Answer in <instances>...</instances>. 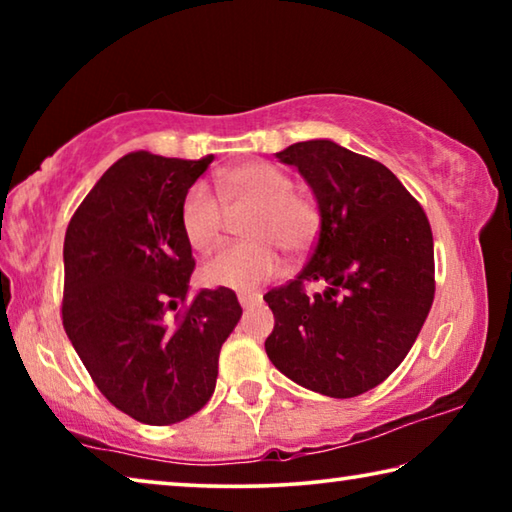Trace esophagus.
I'll list each match as a JSON object with an SVG mask.
<instances>
[{"label": "esophagus", "mask_w": 512, "mask_h": 512, "mask_svg": "<svg viewBox=\"0 0 512 512\" xmlns=\"http://www.w3.org/2000/svg\"><path fill=\"white\" fill-rule=\"evenodd\" d=\"M239 305L241 307H253V305H257V302H262V296H259V293H253V291H239Z\"/></svg>", "instance_id": "obj_1"}]
</instances>
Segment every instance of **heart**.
Segmentation results:
<instances>
[{
	"instance_id": "1",
	"label": "heart",
	"mask_w": 512,
	"mask_h": 512,
	"mask_svg": "<svg viewBox=\"0 0 512 512\" xmlns=\"http://www.w3.org/2000/svg\"><path fill=\"white\" fill-rule=\"evenodd\" d=\"M216 194L189 187L180 201V230L194 250H210L219 241L225 213L246 212L241 235L246 241L221 248L201 268L207 287L250 291L282 268L280 250L302 257L314 248L323 210L314 194L293 187L291 173L271 162L253 160L216 173Z\"/></svg>"
}]
</instances>
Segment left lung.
I'll return each mask as SVG.
<instances>
[{"label":"left lung","instance_id":"left-lung-1","mask_svg":"<svg viewBox=\"0 0 512 512\" xmlns=\"http://www.w3.org/2000/svg\"><path fill=\"white\" fill-rule=\"evenodd\" d=\"M277 158L314 189L323 225L296 280L264 296L275 316L266 354L309 391L357 397L400 366L427 320L436 293L429 219L391 169L339 144L298 142ZM309 281L326 291L309 297Z\"/></svg>","mask_w":512,"mask_h":512}]
</instances>
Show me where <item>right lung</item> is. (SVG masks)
<instances>
[{
  "instance_id": "obj_1",
  "label": "right lung",
  "mask_w": 512,
  "mask_h": 512,
  "mask_svg": "<svg viewBox=\"0 0 512 512\" xmlns=\"http://www.w3.org/2000/svg\"><path fill=\"white\" fill-rule=\"evenodd\" d=\"M212 160L128 153L65 232L60 314L69 341L103 397L153 427L203 409L221 345L241 318L232 289H201L187 302L196 262L180 230V201Z\"/></svg>"
}]
</instances>
